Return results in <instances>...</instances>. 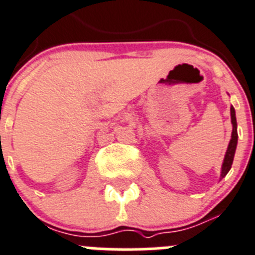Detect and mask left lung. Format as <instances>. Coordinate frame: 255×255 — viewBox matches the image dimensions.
<instances>
[{"mask_svg": "<svg viewBox=\"0 0 255 255\" xmlns=\"http://www.w3.org/2000/svg\"><path fill=\"white\" fill-rule=\"evenodd\" d=\"M230 116H232V125H233V132H232V139L229 142V146H228L227 153L224 157V162L221 166V175L220 180L223 177L227 176V173L229 172V170L232 168L233 160H234L235 149H237L238 144V130H237V117H235V109L234 107H230Z\"/></svg>", "mask_w": 255, "mask_h": 255, "instance_id": "obj_1", "label": "left lung"}]
</instances>
